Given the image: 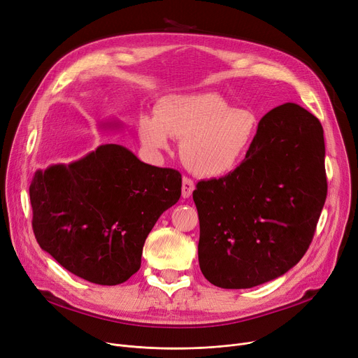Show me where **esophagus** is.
<instances>
[{"mask_svg":"<svg viewBox=\"0 0 358 358\" xmlns=\"http://www.w3.org/2000/svg\"><path fill=\"white\" fill-rule=\"evenodd\" d=\"M194 192V182L192 178L184 177L182 178V185H181V194L184 199H189Z\"/></svg>","mask_w":358,"mask_h":358,"instance_id":"esophagus-1","label":"esophagus"}]
</instances>
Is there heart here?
Listing matches in <instances>:
<instances>
[{
	"mask_svg": "<svg viewBox=\"0 0 358 358\" xmlns=\"http://www.w3.org/2000/svg\"><path fill=\"white\" fill-rule=\"evenodd\" d=\"M259 124L255 110L235 107L217 92H200L161 99L154 116L139 117L138 135L149 152L168 150L171 138L182 139L181 157L190 171L217 178L245 159Z\"/></svg>",
	"mask_w": 358,
	"mask_h": 358,
	"instance_id": "1",
	"label": "heart"
}]
</instances>
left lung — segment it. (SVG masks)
<instances>
[{
	"instance_id": "obj_1",
	"label": "left lung",
	"mask_w": 358,
	"mask_h": 358,
	"mask_svg": "<svg viewBox=\"0 0 358 358\" xmlns=\"http://www.w3.org/2000/svg\"><path fill=\"white\" fill-rule=\"evenodd\" d=\"M327 192L321 122L294 103L270 110L235 171L193 192L203 275L250 289L287 273L310 245Z\"/></svg>"
}]
</instances>
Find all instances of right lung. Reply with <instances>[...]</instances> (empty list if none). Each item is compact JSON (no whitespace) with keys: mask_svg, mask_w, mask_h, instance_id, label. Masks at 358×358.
Masks as SVG:
<instances>
[{"mask_svg":"<svg viewBox=\"0 0 358 358\" xmlns=\"http://www.w3.org/2000/svg\"><path fill=\"white\" fill-rule=\"evenodd\" d=\"M29 192L41 248L72 274L116 286L141 268L146 236L181 196V174L106 143L36 171Z\"/></svg>","mask_w":358,"mask_h":358,"instance_id":"add662e5","label":"right lung"}]
</instances>
